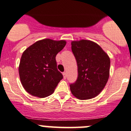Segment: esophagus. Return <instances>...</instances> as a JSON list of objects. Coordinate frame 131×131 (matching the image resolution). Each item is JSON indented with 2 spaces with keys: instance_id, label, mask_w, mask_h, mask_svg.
<instances>
[{
  "instance_id": "1",
  "label": "esophagus",
  "mask_w": 131,
  "mask_h": 131,
  "mask_svg": "<svg viewBox=\"0 0 131 131\" xmlns=\"http://www.w3.org/2000/svg\"><path fill=\"white\" fill-rule=\"evenodd\" d=\"M63 79H66L67 77V73L66 72H63Z\"/></svg>"
}]
</instances>
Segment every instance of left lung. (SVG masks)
<instances>
[{"instance_id": "8db88e82", "label": "left lung", "mask_w": 131, "mask_h": 131, "mask_svg": "<svg viewBox=\"0 0 131 131\" xmlns=\"http://www.w3.org/2000/svg\"><path fill=\"white\" fill-rule=\"evenodd\" d=\"M71 44L78 67L77 81L70 84L71 93L80 100L94 98L108 81L110 58L98 44L91 40H73Z\"/></svg>"}]
</instances>
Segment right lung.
Returning <instances> with one entry per match:
<instances>
[{
	"mask_svg": "<svg viewBox=\"0 0 131 131\" xmlns=\"http://www.w3.org/2000/svg\"><path fill=\"white\" fill-rule=\"evenodd\" d=\"M66 45L65 40L45 39L26 48L21 57L19 75L27 92L45 98L54 92L62 74L58 70L56 56Z\"/></svg>",
	"mask_w": 131,
	"mask_h": 131,
	"instance_id": "1",
	"label": "right lung"
}]
</instances>
